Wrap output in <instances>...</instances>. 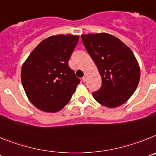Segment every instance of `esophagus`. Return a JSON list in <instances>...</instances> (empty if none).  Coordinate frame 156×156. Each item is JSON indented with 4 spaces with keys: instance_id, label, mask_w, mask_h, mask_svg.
I'll return each mask as SVG.
<instances>
[{
    "instance_id": "esophagus-1",
    "label": "esophagus",
    "mask_w": 156,
    "mask_h": 156,
    "mask_svg": "<svg viewBox=\"0 0 156 156\" xmlns=\"http://www.w3.org/2000/svg\"><path fill=\"white\" fill-rule=\"evenodd\" d=\"M86 80H87V76H86V75H84L83 78H82V81H83V82H86Z\"/></svg>"
}]
</instances>
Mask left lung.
Masks as SVG:
<instances>
[{"label":"left lung","instance_id":"1","mask_svg":"<svg viewBox=\"0 0 156 156\" xmlns=\"http://www.w3.org/2000/svg\"><path fill=\"white\" fill-rule=\"evenodd\" d=\"M81 37L102 78L101 89L93 93L95 100L109 108L126 102L136 90L140 77V67L132 50L109 34Z\"/></svg>","mask_w":156,"mask_h":156}]
</instances>
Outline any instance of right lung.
<instances>
[{"label":"right lung","mask_w":156,"mask_h":156,"mask_svg":"<svg viewBox=\"0 0 156 156\" xmlns=\"http://www.w3.org/2000/svg\"><path fill=\"white\" fill-rule=\"evenodd\" d=\"M79 39L59 34L43 40L21 69V81L29 101L39 110L57 112L70 101L80 79L68 61Z\"/></svg>","instance_id":"add662e5"}]
</instances>
